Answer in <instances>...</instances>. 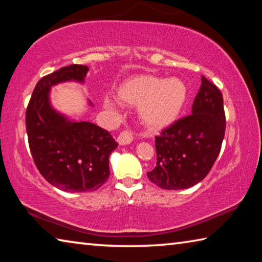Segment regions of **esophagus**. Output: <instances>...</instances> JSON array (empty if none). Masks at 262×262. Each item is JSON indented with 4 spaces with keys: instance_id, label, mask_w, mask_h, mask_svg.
<instances>
[{
    "instance_id": "obj_1",
    "label": "esophagus",
    "mask_w": 262,
    "mask_h": 262,
    "mask_svg": "<svg viewBox=\"0 0 262 262\" xmlns=\"http://www.w3.org/2000/svg\"><path fill=\"white\" fill-rule=\"evenodd\" d=\"M132 141H133L132 133L130 132H127V130L121 132L120 134H119V136L117 137V142L120 145L129 144V143H132Z\"/></svg>"
}]
</instances>
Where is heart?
Wrapping results in <instances>:
<instances>
[{
    "label": "heart",
    "instance_id": "heart-1",
    "mask_svg": "<svg viewBox=\"0 0 262 262\" xmlns=\"http://www.w3.org/2000/svg\"><path fill=\"white\" fill-rule=\"evenodd\" d=\"M117 97L123 105L139 107L137 115L142 125L158 132L178 120L187 105L189 90L179 77L137 75L120 84Z\"/></svg>",
    "mask_w": 262,
    "mask_h": 262
}]
</instances>
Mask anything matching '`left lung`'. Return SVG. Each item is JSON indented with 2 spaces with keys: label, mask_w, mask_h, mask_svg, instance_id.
Segmentation results:
<instances>
[{
  "label": "left lung",
  "mask_w": 262,
  "mask_h": 262,
  "mask_svg": "<svg viewBox=\"0 0 262 262\" xmlns=\"http://www.w3.org/2000/svg\"><path fill=\"white\" fill-rule=\"evenodd\" d=\"M192 114L156 136V167L148 178L163 189H186L206 178L224 139L223 96L202 76Z\"/></svg>",
  "instance_id": "8db88e82"
}]
</instances>
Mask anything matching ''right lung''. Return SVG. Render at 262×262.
Masks as SVG:
<instances>
[{
  "label": "right lung",
  "instance_id": "add662e5",
  "mask_svg": "<svg viewBox=\"0 0 262 262\" xmlns=\"http://www.w3.org/2000/svg\"><path fill=\"white\" fill-rule=\"evenodd\" d=\"M89 67L72 64L37 83L26 110V132L33 161L48 183L64 192H92L110 177L108 157L118 147L107 130L90 121H77L51 103L52 88L84 84ZM89 106H94L88 100Z\"/></svg>",
  "mask_w": 262,
  "mask_h": 262
}]
</instances>
